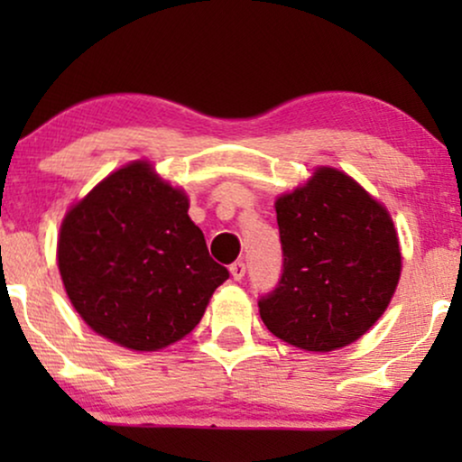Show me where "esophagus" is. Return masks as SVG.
Wrapping results in <instances>:
<instances>
[{
	"label": "esophagus",
	"mask_w": 462,
	"mask_h": 462,
	"mask_svg": "<svg viewBox=\"0 0 462 462\" xmlns=\"http://www.w3.org/2000/svg\"><path fill=\"white\" fill-rule=\"evenodd\" d=\"M229 271H231L233 280L242 282L244 275H245V263H244V261H236V263H233L231 267H229Z\"/></svg>",
	"instance_id": "34e87169"
}]
</instances>
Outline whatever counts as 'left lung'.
Listing matches in <instances>:
<instances>
[{"mask_svg": "<svg viewBox=\"0 0 462 462\" xmlns=\"http://www.w3.org/2000/svg\"><path fill=\"white\" fill-rule=\"evenodd\" d=\"M283 267L258 299L269 332L307 351H334L374 326L402 271L389 212L351 176L315 170L275 201Z\"/></svg>", "mask_w": 462, "mask_h": 462, "instance_id": "8db88e82", "label": "left lung"}]
</instances>
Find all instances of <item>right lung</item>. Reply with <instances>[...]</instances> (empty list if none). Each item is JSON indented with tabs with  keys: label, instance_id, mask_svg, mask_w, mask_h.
Returning <instances> with one entry per match:
<instances>
[{
	"label": "right lung",
	"instance_id": "obj_1",
	"mask_svg": "<svg viewBox=\"0 0 462 462\" xmlns=\"http://www.w3.org/2000/svg\"><path fill=\"white\" fill-rule=\"evenodd\" d=\"M187 195L147 162L98 182L62 220L59 269L88 326L134 351H157L199 324L229 271L208 254Z\"/></svg>",
	"mask_w": 462,
	"mask_h": 462
}]
</instances>
